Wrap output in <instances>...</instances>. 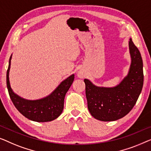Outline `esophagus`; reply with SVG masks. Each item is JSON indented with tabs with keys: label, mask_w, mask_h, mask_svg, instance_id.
<instances>
[{
	"label": "esophagus",
	"mask_w": 151,
	"mask_h": 151,
	"mask_svg": "<svg viewBox=\"0 0 151 151\" xmlns=\"http://www.w3.org/2000/svg\"><path fill=\"white\" fill-rule=\"evenodd\" d=\"M78 76L79 78H83L84 76H85V74L83 73L82 71H79L78 73Z\"/></svg>",
	"instance_id": "34e87169"
}]
</instances>
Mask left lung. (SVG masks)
Listing matches in <instances>:
<instances>
[{
  "instance_id": "left-lung-1",
  "label": "left lung",
  "mask_w": 151,
  "mask_h": 151,
  "mask_svg": "<svg viewBox=\"0 0 151 151\" xmlns=\"http://www.w3.org/2000/svg\"><path fill=\"white\" fill-rule=\"evenodd\" d=\"M129 46L130 69L128 75L117 86L101 88L84 79L88 109L97 120L107 122L123 118L133 109L142 92L144 74L141 54L131 38Z\"/></svg>"
}]
</instances>
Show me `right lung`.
Here are the masks:
<instances>
[{"mask_svg": "<svg viewBox=\"0 0 151 151\" xmlns=\"http://www.w3.org/2000/svg\"><path fill=\"white\" fill-rule=\"evenodd\" d=\"M11 59L12 55L7 71V87L10 99L16 109L25 117L35 122H49L58 118L62 113L65 94L75 79V75H72L61 82L49 96L40 100L29 101L18 96L11 88L9 79Z\"/></svg>", "mask_w": 151, "mask_h": 151, "instance_id": "1", "label": "right lung"}]
</instances>
